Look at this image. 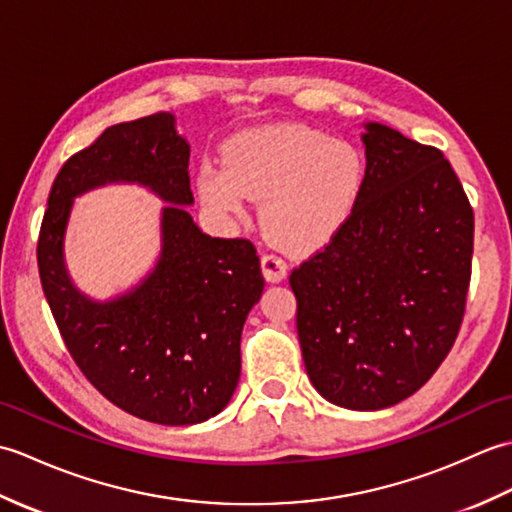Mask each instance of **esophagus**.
Here are the masks:
<instances>
[{"mask_svg": "<svg viewBox=\"0 0 512 512\" xmlns=\"http://www.w3.org/2000/svg\"><path fill=\"white\" fill-rule=\"evenodd\" d=\"M262 273L266 277V281H270V284H277V281L286 279L288 275V264L281 259L279 255L275 253H266L262 257Z\"/></svg>", "mask_w": 512, "mask_h": 512, "instance_id": "1", "label": "esophagus"}]
</instances>
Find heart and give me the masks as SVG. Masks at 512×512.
<instances>
[{
	"mask_svg": "<svg viewBox=\"0 0 512 512\" xmlns=\"http://www.w3.org/2000/svg\"><path fill=\"white\" fill-rule=\"evenodd\" d=\"M365 184V160L352 143L308 125L277 123L239 134L226 165L204 162L198 189L206 206L244 215L248 195L268 237L292 253H312L350 222Z\"/></svg>",
	"mask_w": 512,
	"mask_h": 512,
	"instance_id": "heart-1",
	"label": "heart"
}]
</instances>
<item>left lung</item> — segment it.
Wrapping results in <instances>:
<instances>
[{"label": "left lung", "mask_w": 512, "mask_h": 512, "mask_svg": "<svg viewBox=\"0 0 512 512\" xmlns=\"http://www.w3.org/2000/svg\"><path fill=\"white\" fill-rule=\"evenodd\" d=\"M361 200L341 233L292 268L306 372L339 407L396 405L458 339L473 206L438 147L369 123Z\"/></svg>", "instance_id": "8db88e82"}]
</instances>
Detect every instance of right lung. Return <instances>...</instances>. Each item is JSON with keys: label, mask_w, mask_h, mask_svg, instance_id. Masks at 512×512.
I'll return each mask as SVG.
<instances>
[{"label": "right lung", "mask_w": 512, "mask_h": 512, "mask_svg": "<svg viewBox=\"0 0 512 512\" xmlns=\"http://www.w3.org/2000/svg\"><path fill=\"white\" fill-rule=\"evenodd\" d=\"M116 179L174 204L155 273L129 296L94 304L64 275L62 231L74 194ZM191 202L189 145L173 116L156 112L107 127L63 162L37 242L43 295L76 367L116 407L158 424L204 422L226 407L242 372L246 314L264 290L253 242L204 235L178 206Z\"/></svg>", "instance_id": "right-lung-1"}]
</instances>
